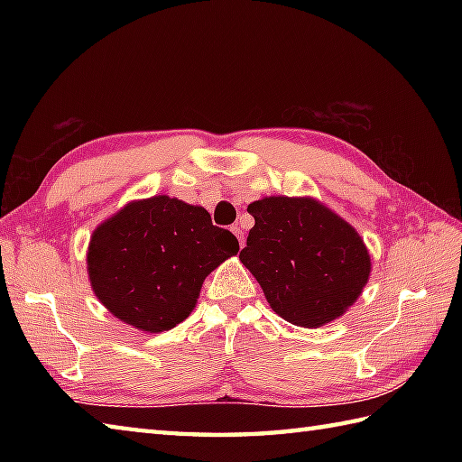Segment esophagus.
Returning a JSON list of instances; mask_svg holds the SVG:
<instances>
[{
  "label": "esophagus",
  "instance_id": "1",
  "mask_svg": "<svg viewBox=\"0 0 462 462\" xmlns=\"http://www.w3.org/2000/svg\"><path fill=\"white\" fill-rule=\"evenodd\" d=\"M232 234L234 236L238 238V242H240V246H244V232H242V228L240 226H232Z\"/></svg>",
  "mask_w": 462,
  "mask_h": 462
}]
</instances>
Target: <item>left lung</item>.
Here are the masks:
<instances>
[{
  "label": "left lung",
  "instance_id": "1",
  "mask_svg": "<svg viewBox=\"0 0 462 462\" xmlns=\"http://www.w3.org/2000/svg\"><path fill=\"white\" fill-rule=\"evenodd\" d=\"M248 212L256 224L240 262L280 318L313 329L357 301L371 256L347 220L313 196H263Z\"/></svg>",
  "mask_w": 462,
  "mask_h": 462
}]
</instances>
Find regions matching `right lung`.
Masks as SVG:
<instances>
[{"label": "right lung", "mask_w": 462, "mask_h": 462, "mask_svg": "<svg viewBox=\"0 0 462 462\" xmlns=\"http://www.w3.org/2000/svg\"><path fill=\"white\" fill-rule=\"evenodd\" d=\"M238 250L236 236L214 226L202 206L156 194L131 200L97 226L87 273L116 319L161 333L190 316L206 276Z\"/></svg>", "instance_id": "add662e5"}]
</instances>
